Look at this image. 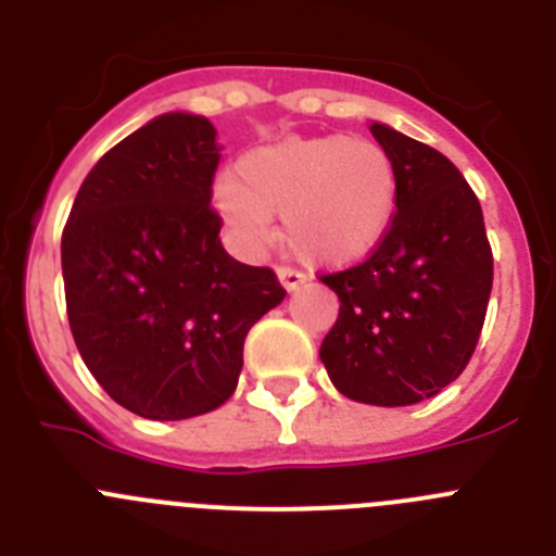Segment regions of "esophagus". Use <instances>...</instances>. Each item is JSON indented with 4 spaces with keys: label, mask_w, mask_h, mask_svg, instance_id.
I'll use <instances>...</instances> for the list:
<instances>
[{
    "label": "esophagus",
    "mask_w": 556,
    "mask_h": 556,
    "mask_svg": "<svg viewBox=\"0 0 556 556\" xmlns=\"http://www.w3.org/2000/svg\"><path fill=\"white\" fill-rule=\"evenodd\" d=\"M278 278H281V283L287 292H292V289H298L306 283V275H303L301 269H292V267H278Z\"/></svg>",
    "instance_id": "34e87169"
}]
</instances>
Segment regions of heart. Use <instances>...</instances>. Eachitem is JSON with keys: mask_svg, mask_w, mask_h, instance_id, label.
<instances>
[{"mask_svg": "<svg viewBox=\"0 0 556 556\" xmlns=\"http://www.w3.org/2000/svg\"><path fill=\"white\" fill-rule=\"evenodd\" d=\"M235 178L214 189L230 239L248 253L273 239L281 214L283 242L312 267H348L384 242L397 208V169L372 139L342 132L287 139L242 155Z\"/></svg>", "mask_w": 556, "mask_h": 556, "instance_id": "obj_1", "label": "heart"}]
</instances>
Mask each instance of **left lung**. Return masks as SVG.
<instances>
[{
  "mask_svg": "<svg viewBox=\"0 0 556 556\" xmlns=\"http://www.w3.org/2000/svg\"><path fill=\"white\" fill-rule=\"evenodd\" d=\"M370 132L395 161L397 208L365 262L320 275L339 298L320 358L351 401L409 406L468 367L493 289V250L479 198L443 152L387 125Z\"/></svg>",
  "mask_w": 556,
  "mask_h": 556,
  "instance_id": "obj_1",
  "label": "left lung"
}]
</instances>
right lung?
Masks as SVG:
<instances>
[{
  "mask_svg": "<svg viewBox=\"0 0 556 556\" xmlns=\"http://www.w3.org/2000/svg\"><path fill=\"white\" fill-rule=\"evenodd\" d=\"M214 139L203 116L152 119L97 161L63 228L77 351L116 404L150 420L223 406L244 337L287 298L273 269L236 262L219 242Z\"/></svg>",
  "mask_w": 556,
  "mask_h": 556,
  "instance_id": "add662e5",
  "label": "right lung"
}]
</instances>
